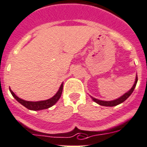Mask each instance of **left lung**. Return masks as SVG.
Returning <instances> with one entry per match:
<instances>
[{
    "label": "left lung",
    "instance_id": "8db88e82",
    "mask_svg": "<svg viewBox=\"0 0 147 147\" xmlns=\"http://www.w3.org/2000/svg\"><path fill=\"white\" fill-rule=\"evenodd\" d=\"M137 82H138V77H137V75H136V81H135V83L133 84V86L132 87V88L130 89L129 91H127L126 93L124 94L123 95L120 97V98H117V99H116V100H111V101H105V100H98V99H96V98H93V97L90 96L92 98V99L93 100V101H95V103H98L99 105L100 106H117V105L120 104V103H123L126 99H127V98H129L130 95L133 93V90L135 89L136 86L137 84Z\"/></svg>",
    "mask_w": 147,
    "mask_h": 147
}]
</instances>
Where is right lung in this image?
Masks as SVG:
<instances>
[{
  "label": "right lung",
  "instance_id": "obj_1",
  "mask_svg": "<svg viewBox=\"0 0 147 147\" xmlns=\"http://www.w3.org/2000/svg\"><path fill=\"white\" fill-rule=\"evenodd\" d=\"M63 83H62L61 85H60V88H59L58 91L55 95H54L52 98H49L48 100H41V101H28V100H22L21 98H20L19 97H17L15 94L9 88L11 93L12 96L15 98L16 100L19 102L20 103H21L22 106H24L25 107H26L27 109L30 110H33V111H38V110H43V109H49V108L52 107L53 105H55V103L58 101V100L60 99V98L61 97L62 92H63Z\"/></svg>",
  "mask_w": 147,
  "mask_h": 147
}]
</instances>
